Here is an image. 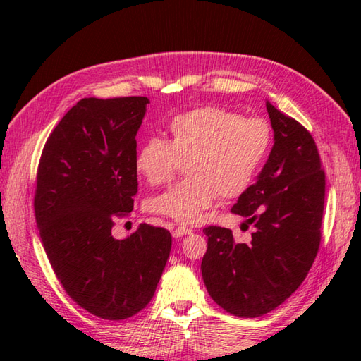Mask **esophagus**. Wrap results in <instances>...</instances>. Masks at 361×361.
I'll return each mask as SVG.
<instances>
[{
  "instance_id": "esophagus-1",
  "label": "esophagus",
  "mask_w": 361,
  "mask_h": 361,
  "mask_svg": "<svg viewBox=\"0 0 361 361\" xmlns=\"http://www.w3.org/2000/svg\"><path fill=\"white\" fill-rule=\"evenodd\" d=\"M192 233V229H190L189 226H176L173 231H172V235L175 237V239H178V237H183V235H188Z\"/></svg>"
}]
</instances>
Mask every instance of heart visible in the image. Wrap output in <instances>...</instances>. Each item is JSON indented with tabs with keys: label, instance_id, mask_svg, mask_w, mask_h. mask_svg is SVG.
I'll return each mask as SVG.
<instances>
[{
	"label": "heart",
	"instance_id": "heart-1",
	"mask_svg": "<svg viewBox=\"0 0 361 361\" xmlns=\"http://www.w3.org/2000/svg\"><path fill=\"white\" fill-rule=\"evenodd\" d=\"M270 147L271 128L260 118L220 106L176 114L169 122V140H145L135 166L150 185H166L186 161L189 178L150 198L147 208L180 224H200L219 195L233 198L247 190Z\"/></svg>",
	"mask_w": 361,
	"mask_h": 361
}]
</instances>
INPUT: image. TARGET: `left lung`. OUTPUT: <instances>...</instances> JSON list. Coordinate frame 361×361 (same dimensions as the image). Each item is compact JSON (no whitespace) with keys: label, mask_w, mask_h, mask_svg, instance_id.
<instances>
[{"label":"left lung","mask_w":361,"mask_h":361,"mask_svg":"<svg viewBox=\"0 0 361 361\" xmlns=\"http://www.w3.org/2000/svg\"><path fill=\"white\" fill-rule=\"evenodd\" d=\"M274 144L262 171L231 212L252 225L250 243L208 226L206 290L221 309L256 318L281 305L307 276L321 242L326 175L309 130L267 101Z\"/></svg>","instance_id":"obj_1"}]
</instances>
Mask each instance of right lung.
I'll return each instance as SVG.
<instances>
[{
  "label": "right lung",
  "mask_w": 361,
  "mask_h": 361,
  "mask_svg": "<svg viewBox=\"0 0 361 361\" xmlns=\"http://www.w3.org/2000/svg\"><path fill=\"white\" fill-rule=\"evenodd\" d=\"M150 101L85 97L46 141L37 171L35 220L54 273L74 302L119 321L155 295L172 235L141 224L118 240L111 228L133 211L136 133Z\"/></svg>",
  "instance_id": "right-lung-1"
}]
</instances>
